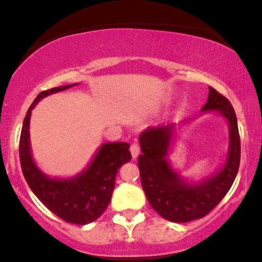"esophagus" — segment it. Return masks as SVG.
Listing matches in <instances>:
<instances>
[{"label":"esophagus","instance_id":"34e87169","mask_svg":"<svg viewBox=\"0 0 262 262\" xmlns=\"http://www.w3.org/2000/svg\"><path fill=\"white\" fill-rule=\"evenodd\" d=\"M130 152H132V156H133V159H137L140 152L139 145H138V144H133V145L130 146Z\"/></svg>","mask_w":262,"mask_h":262}]
</instances>
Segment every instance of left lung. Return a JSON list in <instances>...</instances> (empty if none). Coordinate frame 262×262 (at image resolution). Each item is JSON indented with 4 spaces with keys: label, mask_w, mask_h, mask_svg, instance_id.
Here are the masks:
<instances>
[{
    "label": "left lung",
    "mask_w": 262,
    "mask_h": 262,
    "mask_svg": "<svg viewBox=\"0 0 262 262\" xmlns=\"http://www.w3.org/2000/svg\"><path fill=\"white\" fill-rule=\"evenodd\" d=\"M202 114L223 117L229 130L227 154L217 171L208 176L185 177L170 161L171 146L182 127L193 119L167 127L148 128L139 137L141 154L138 158L140 181L150 206L164 219L187 223L202 218L223 200L235 180L240 164V138L234 108L224 96L209 87Z\"/></svg>",
    "instance_id": "8db88e82"
}]
</instances>
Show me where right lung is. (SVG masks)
Segmentation results:
<instances>
[{"mask_svg": "<svg viewBox=\"0 0 262 262\" xmlns=\"http://www.w3.org/2000/svg\"><path fill=\"white\" fill-rule=\"evenodd\" d=\"M79 85H65L40 92L29 107L23 121L19 140L22 172L29 188L48 209L68 223L85 225L100 218L112 197L119 167L130 161L128 143H103L91 161L77 175L53 177L43 172L33 158L29 137L32 111L38 102L53 93Z\"/></svg>", "mask_w": 262, "mask_h": 262, "instance_id": "right-lung-1", "label": "right lung"}]
</instances>
